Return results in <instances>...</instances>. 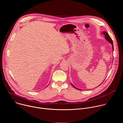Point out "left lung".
I'll return each mask as SVG.
<instances>
[{
	"mask_svg": "<svg viewBox=\"0 0 123 123\" xmlns=\"http://www.w3.org/2000/svg\"><path fill=\"white\" fill-rule=\"evenodd\" d=\"M102 34H104V36H105V39H106V40H107L110 43H111V45H112V51H113V50H114V48H113V42H112V39H111V37H110V36L109 35V34H108V32H107L106 31H103V32H102ZM71 84H72V86L74 87L75 89H77V90H80V91H82V90H81V89H78V88H77V87H76L75 86H74L72 83H71ZM100 84V85H101ZM99 85V86H100Z\"/></svg>",
	"mask_w": 123,
	"mask_h": 123,
	"instance_id": "left-lung-1",
	"label": "left lung"
}]
</instances>
